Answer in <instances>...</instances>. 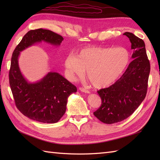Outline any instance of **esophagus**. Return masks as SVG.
<instances>
[{"instance_id":"obj_1","label":"esophagus","mask_w":160,"mask_h":160,"mask_svg":"<svg viewBox=\"0 0 160 160\" xmlns=\"http://www.w3.org/2000/svg\"><path fill=\"white\" fill-rule=\"evenodd\" d=\"M79 90L80 91H82V92H84V93H90L89 91H88L87 89H84V88H82V87H80L79 88Z\"/></svg>"}]
</instances>
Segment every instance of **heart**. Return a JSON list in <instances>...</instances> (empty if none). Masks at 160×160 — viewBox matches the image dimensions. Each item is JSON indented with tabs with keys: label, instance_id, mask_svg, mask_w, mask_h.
Listing matches in <instances>:
<instances>
[{
	"label": "heart",
	"instance_id": "heart-1",
	"mask_svg": "<svg viewBox=\"0 0 160 160\" xmlns=\"http://www.w3.org/2000/svg\"><path fill=\"white\" fill-rule=\"evenodd\" d=\"M130 62V53L122 47H87L77 56H67L64 67L70 80L86 76L96 88L111 85L120 78Z\"/></svg>",
	"mask_w": 160,
	"mask_h": 160
}]
</instances>
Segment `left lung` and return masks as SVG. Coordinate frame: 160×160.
<instances>
[{"label": "left lung", "mask_w": 160, "mask_h": 160, "mask_svg": "<svg viewBox=\"0 0 160 160\" xmlns=\"http://www.w3.org/2000/svg\"><path fill=\"white\" fill-rule=\"evenodd\" d=\"M131 43L133 60L120 79L108 88L98 91L100 107L93 113L105 124H114L130 116L143 102L147 92L150 62L143 40L125 32Z\"/></svg>", "instance_id": "obj_1"}]
</instances>
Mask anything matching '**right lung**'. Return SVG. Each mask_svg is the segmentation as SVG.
I'll list each match as a JSON object with an SVG mask.
<instances>
[{"instance_id":"obj_1","label":"right lung","mask_w":160,"mask_h":160,"mask_svg":"<svg viewBox=\"0 0 160 160\" xmlns=\"http://www.w3.org/2000/svg\"><path fill=\"white\" fill-rule=\"evenodd\" d=\"M64 38L50 30H31L23 36L12 54L9 78L15 104L31 120L42 123H56L66 111L67 99L76 93V86L57 72L50 71L41 80L30 82L24 77L18 64L20 52L42 42L60 45Z\"/></svg>"}]
</instances>
